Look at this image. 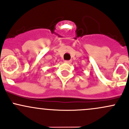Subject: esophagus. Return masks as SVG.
<instances>
[{"label":"esophagus","instance_id":"34e87169","mask_svg":"<svg viewBox=\"0 0 129 129\" xmlns=\"http://www.w3.org/2000/svg\"><path fill=\"white\" fill-rule=\"evenodd\" d=\"M64 63H68V64H70V63H71V60H65Z\"/></svg>","mask_w":129,"mask_h":129}]
</instances>
